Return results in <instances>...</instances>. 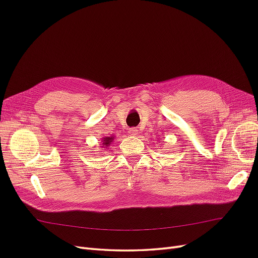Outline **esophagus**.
I'll list each match as a JSON object with an SVG mask.
<instances>
[{
	"label": "esophagus",
	"mask_w": 258,
	"mask_h": 258,
	"mask_svg": "<svg viewBox=\"0 0 258 258\" xmlns=\"http://www.w3.org/2000/svg\"><path fill=\"white\" fill-rule=\"evenodd\" d=\"M129 134L132 137H137L139 135V130L137 128H130L129 129Z\"/></svg>",
	"instance_id": "1"
}]
</instances>
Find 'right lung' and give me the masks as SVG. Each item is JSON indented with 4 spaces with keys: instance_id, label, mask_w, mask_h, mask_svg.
I'll list each match as a JSON object with an SVG mask.
<instances>
[{
    "instance_id": "add662e5",
    "label": "right lung",
    "mask_w": 258,
    "mask_h": 258,
    "mask_svg": "<svg viewBox=\"0 0 258 258\" xmlns=\"http://www.w3.org/2000/svg\"><path fill=\"white\" fill-rule=\"evenodd\" d=\"M114 141V137H105L102 139V148L107 150V147Z\"/></svg>"
}]
</instances>
